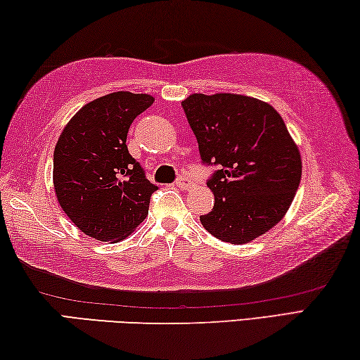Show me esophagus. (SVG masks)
I'll use <instances>...</instances> for the list:
<instances>
[{"mask_svg":"<svg viewBox=\"0 0 360 360\" xmlns=\"http://www.w3.org/2000/svg\"><path fill=\"white\" fill-rule=\"evenodd\" d=\"M176 186L180 188V190H190V188L193 186V181L188 179V176L181 175L179 180H176Z\"/></svg>","mask_w":360,"mask_h":360,"instance_id":"34e87169","label":"esophagus"}]
</instances>
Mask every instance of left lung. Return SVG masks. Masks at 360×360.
Here are the masks:
<instances>
[{"label": "left lung", "instance_id": "8db88e82", "mask_svg": "<svg viewBox=\"0 0 360 360\" xmlns=\"http://www.w3.org/2000/svg\"><path fill=\"white\" fill-rule=\"evenodd\" d=\"M201 159L219 166L207 186L215 204L201 215L217 239L250 243L284 219L302 179V156L269 103L239 94H193L181 102Z\"/></svg>", "mask_w": 360, "mask_h": 360}]
</instances>
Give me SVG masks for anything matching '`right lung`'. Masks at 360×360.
<instances>
[{"label": "right lung", "mask_w": 360, "mask_h": 360, "mask_svg": "<svg viewBox=\"0 0 360 360\" xmlns=\"http://www.w3.org/2000/svg\"><path fill=\"white\" fill-rule=\"evenodd\" d=\"M148 94L120 91L86 103L54 150V190L67 217L103 243L126 239L145 220L158 190L129 155L132 121L151 107Z\"/></svg>", "instance_id": "add662e5"}]
</instances>
